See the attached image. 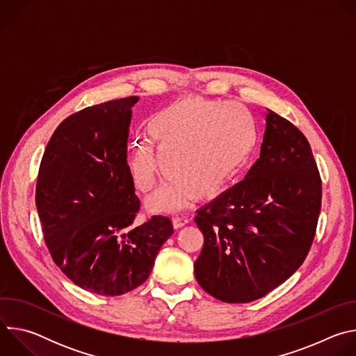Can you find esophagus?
<instances>
[{
  "label": "esophagus",
  "mask_w": 356,
  "mask_h": 356,
  "mask_svg": "<svg viewBox=\"0 0 356 356\" xmlns=\"http://www.w3.org/2000/svg\"><path fill=\"white\" fill-rule=\"evenodd\" d=\"M172 222H173L175 229H179V228H183L186 224H188V218H187V217H183V216H181V217L176 216V217H173Z\"/></svg>",
  "instance_id": "obj_1"
}]
</instances>
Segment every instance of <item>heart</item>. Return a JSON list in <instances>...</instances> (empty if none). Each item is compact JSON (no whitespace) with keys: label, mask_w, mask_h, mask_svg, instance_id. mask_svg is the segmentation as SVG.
I'll use <instances>...</instances> for the list:
<instances>
[{"label":"heart","mask_w":356,"mask_h":356,"mask_svg":"<svg viewBox=\"0 0 356 356\" xmlns=\"http://www.w3.org/2000/svg\"><path fill=\"white\" fill-rule=\"evenodd\" d=\"M149 139L136 143L131 172L139 191L155 187L165 175L155 144L164 156L169 183L150 202L177 210L194 198H209L228 187L248 166L258 143L253 115L242 106L198 97L177 99L147 120Z\"/></svg>","instance_id":"obj_1"}]
</instances>
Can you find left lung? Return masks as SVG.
Wrapping results in <instances>:
<instances>
[{"instance_id": "8db88e82", "label": "left lung", "mask_w": 356, "mask_h": 356, "mask_svg": "<svg viewBox=\"0 0 356 356\" xmlns=\"http://www.w3.org/2000/svg\"><path fill=\"white\" fill-rule=\"evenodd\" d=\"M321 177L307 138L268 110L261 156L245 179L194 218L204 245L198 284L224 302H249L286 282L312 248Z\"/></svg>"}]
</instances>
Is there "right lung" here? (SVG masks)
<instances>
[{"label": "right lung", "mask_w": 356, "mask_h": 356, "mask_svg": "<svg viewBox=\"0 0 356 356\" xmlns=\"http://www.w3.org/2000/svg\"><path fill=\"white\" fill-rule=\"evenodd\" d=\"M127 97L67 117L50 138L36 181V209L55 264L79 287L121 296L150 275L172 236L168 217L135 225L140 201L127 163Z\"/></svg>", "instance_id": "add662e5"}]
</instances>
